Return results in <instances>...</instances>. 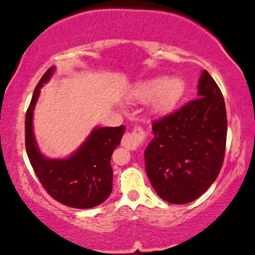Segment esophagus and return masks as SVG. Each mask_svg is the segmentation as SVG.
I'll use <instances>...</instances> for the list:
<instances>
[{
  "label": "esophagus",
  "mask_w": 255,
  "mask_h": 255,
  "mask_svg": "<svg viewBox=\"0 0 255 255\" xmlns=\"http://www.w3.org/2000/svg\"><path fill=\"white\" fill-rule=\"evenodd\" d=\"M146 131L140 126H135L130 131L126 133L124 137H122V146L128 150L135 151L146 141Z\"/></svg>",
  "instance_id": "1"
}]
</instances>
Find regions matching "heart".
<instances>
[{
    "instance_id": "b5f03b06",
    "label": "heart",
    "mask_w": 255,
    "mask_h": 255,
    "mask_svg": "<svg viewBox=\"0 0 255 255\" xmlns=\"http://www.w3.org/2000/svg\"><path fill=\"white\" fill-rule=\"evenodd\" d=\"M186 85L180 78H152L136 87L137 101H152V107L157 113H166L171 110L183 96Z\"/></svg>"
}]
</instances>
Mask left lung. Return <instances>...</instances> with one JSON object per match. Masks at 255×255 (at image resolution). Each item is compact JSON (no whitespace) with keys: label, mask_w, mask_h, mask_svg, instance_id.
Returning a JSON list of instances; mask_svg holds the SVG:
<instances>
[{"label":"left lung","mask_w":255,"mask_h":255,"mask_svg":"<svg viewBox=\"0 0 255 255\" xmlns=\"http://www.w3.org/2000/svg\"><path fill=\"white\" fill-rule=\"evenodd\" d=\"M197 99L152 122L145 150L148 180L163 200L188 204L207 191L223 165L227 110L223 95L204 71Z\"/></svg>","instance_id":"8db88e82"}]
</instances>
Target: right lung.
<instances>
[{
    "mask_svg": "<svg viewBox=\"0 0 255 255\" xmlns=\"http://www.w3.org/2000/svg\"><path fill=\"white\" fill-rule=\"evenodd\" d=\"M52 73L54 67L44 73L26 111V152L34 174L52 199L74 209H91L107 200L113 191L111 154L120 145L126 127L96 128L79 150L67 159H48L42 156L32 130V115L40 87Z\"/></svg>",
    "mask_w": 255,
    "mask_h": 255,
    "instance_id": "add662e5",
    "label": "right lung"
}]
</instances>
